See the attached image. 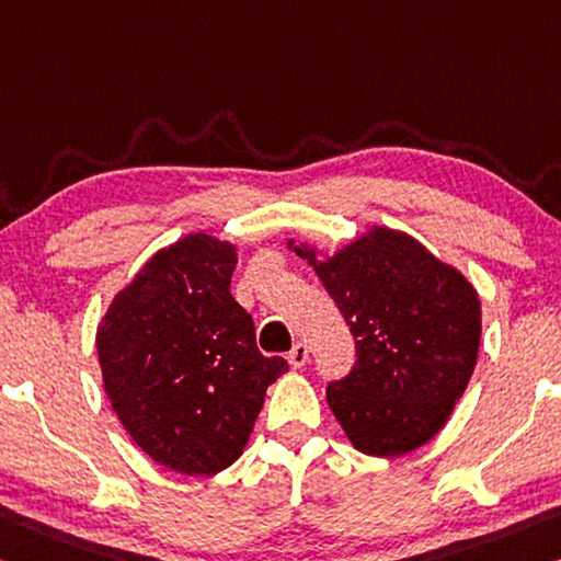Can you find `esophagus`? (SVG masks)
Masks as SVG:
<instances>
[{
	"mask_svg": "<svg viewBox=\"0 0 561 561\" xmlns=\"http://www.w3.org/2000/svg\"><path fill=\"white\" fill-rule=\"evenodd\" d=\"M307 359H309V346H307L305 342H297V344L289 350V354H287V362H289L295 369L305 367Z\"/></svg>",
	"mask_w": 561,
	"mask_h": 561,
	"instance_id": "1",
	"label": "esophagus"
}]
</instances>
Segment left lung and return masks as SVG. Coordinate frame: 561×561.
Returning <instances> with one entry per match:
<instances>
[{
    "label": "left lung",
    "mask_w": 561,
    "mask_h": 561,
    "mask_svg": "<svg viewBox=\"0 0 561 561\" xmlns=\"http://www.w3.org/2000/svg\"><path fill=\"white\" fill-rule=\"evenodd\" d=\"M336 301L357 344L327 402L354 449L399 457L447 424L472 379L482 305L455 266L414 237L371 227L332 256L289 242Z\"/></svg>",
    "instance_id": "obj_1"
}]
</instances>
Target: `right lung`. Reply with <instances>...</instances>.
<instances>
[{"mask_svg":"<svg viewBox=\"0 0 561 561\" xmlns=\"http://www.w3.org/2000/svg\"><path fill=\"white\" fill-rule=\"evenodd\" d=\"M237 247L211 234L169 244L117 291L96 327L104 392L157 465L211 477L242 457L266 387L287 371L256 350L229 291Z\"/></svg>","mask_w":561,"mask_h":561,"instance_id":"add662e5","label":"right lung"}]
</instances>
